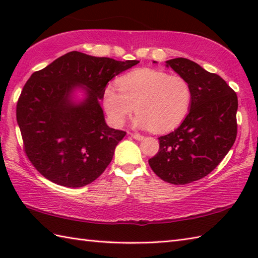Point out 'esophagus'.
Returning a JSON list of instances; mask_svg holds the SVG:
<instances>
[{"mask_svg":"<svg viewBox=\"0 0 258 258\" xmlns=\"http://www.w3.org/2000/svg\"><path fill=\"white\" fill-rule=\"evenodd\" d=\"M128 135H130V136H132V138H133L134 140H138V141H142V140L144 139V136H143V135L138 134V133H128Z\"/></svg>","mask_w":258,"mask_h":258,"instance_id":"obj_1","label":"esophagus"}]
</instances>
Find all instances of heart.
Returning a JSON list of instances; mask_svg holds the SVG:
<instances>
[{
  "label": "heart",
  "instance_id": "heart-1",
  "mask_svg": "<svg viewBox=\"0 0 258 258\" xmlns=\"http://www.w3.org/2000/svg\"><path fill=\"white\" fill-rule=\"evenodd\" d=\"M117 85L118 90L107 85L103 95L104 108L116 126L123 125L135 108V126L164 133L182 123L189 111L191 91L179 75L140 69L119 78Z\"/></svg>",
  "mask_w": 258,
  "mask_h": 258
}]
</instances>
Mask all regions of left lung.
<instances>
[{
    "label": "left lung",
    "mask_w": 258,
    "mask_h": 258,
    "mask_svg": "<svg viewBox=\"0 0 258 258\" xmlns=\"http://www.w3.org/2000/svg\"><path fill=\"white\" fill-rule=\"evenodd\" d=\"M166 67L189 84L190 109L174 132L158 138L160 150L149 164L165 182L185 185L210 174L232 149L237 135L238 101L220 75L190 59H169Z\"/></svg>",
    "instance_id": "obj_1"
}]
</instances>
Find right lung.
I'll return each mask as SVG.
<instances>
[{"label":"right lung","instance_id":"add662e5","mask_svg":"<svg viewBox=\"0 0 258 258\" xmlns=\"http://www.w3.org/2000/svg\"><path fill=\"white\" fill-rule=\"evenodd\" d=\"M140 63L70 52L27 80L16 105L23 149L32 165L57 185L82 187L111 163L126 132L108 127L100 100L106 84ZM76 87L84 101H72Z\"/></svg>","mask_w":258,"mask_h":258}]
</instances>
